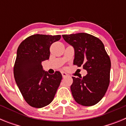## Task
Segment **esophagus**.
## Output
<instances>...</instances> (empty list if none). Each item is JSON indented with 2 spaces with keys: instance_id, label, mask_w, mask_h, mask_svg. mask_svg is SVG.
Segmentation results:
<instances>
[{
  "instance_id": "obj_1",
  "label": "esophagus",
  "mask_w": 126,
  "mask_h": 126,
  "mask_svg": "<svg viewBox=\"0 0 126 126\" xmlns=\"http://www.w3.org/2000/svg\"><path fill=\"white\" fill-rule=\"evenodd\" d=\"M62 77H63V78H65V77H67V76H68L67 73H64V72H62Z\"/></svg>"
}]
</instances>
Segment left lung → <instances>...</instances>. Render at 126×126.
Segmentation results:
<instances>
[{
    "instance_id": "1",
    "label": "left lung",
    "mask_w": 126,
    "mask_h": 126,
    "mask_svg": "<svg viewBox=\"0 0 126 126\" xmlns=\"http://www.w3.org/2000/svg\"><path fill=\"white\" fill-rule=\"evenodd\" d=\"M62 37L74 47V65H82L88 72L83 78L73 77V97L81 105H94L104 96L110 83L111 62L104 45L97 37L85 33L63 34Z\"/></svg>"
}]
</instances>
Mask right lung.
Listing matches in <instances>:
<instances>
[{
    "instance_id": "right-lung-1",
    "label": "right lung",
    "mask_w": 126,
    "mask_h": 126,
    "mask_svg": "<svg viewBox=\"0 0 126 126\" xmlns=\"http://www.w3.org/2000/svg\"><path fill=\"white\" fill-rule=\"evenodd\" d=\"M61 35L33 34L20 43L14 65V76L25 101L30 106L42 108L52 102L62 76L59 71L49 74L42 62L50 57V47Z\"/></svg>"
}]
</instances>
